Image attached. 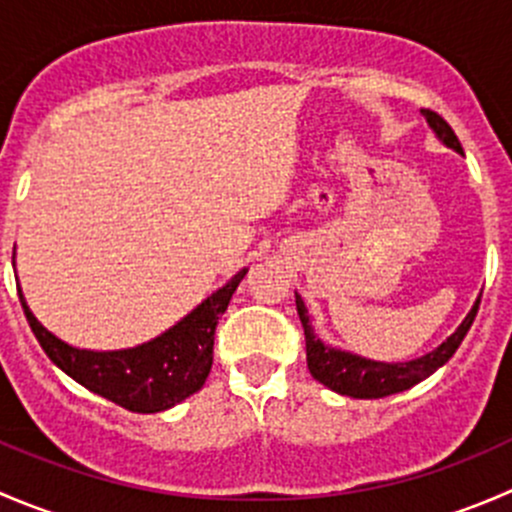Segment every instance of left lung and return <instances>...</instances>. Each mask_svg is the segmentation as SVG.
<instances>
[{
  "instance_id": "1",
  "label": "left lung",
  "mask_w": 512,
  "mask_h": 512,
  "mask_svg": "<svg viewBox=\"0 0 512 512\" xmlns=\"http://www.w3.org/2000/svg\"><path fill=\"white\" fill-rule=\"evenodd\" d=\"M421 113L426 116L428 126L433 128V133H436L448 148L463 153L461 141H458V136L453 133V128L448 126L436 111L423 108ZM294 302H297L299 322H302L304 327L309 374H312L319 384H324L327 389L337 391V394L342 396H352V399H384V396L411 389V386L418 384V381H423L426 376H431L438 366H443L453 354H456V349L461 347L463 337H466L468 329H471L473 319H476L480 297L476 299L471 312H468V317L461 322V327H458L456 332L441 344V347L433 349V352L426 356H418V359H411V361H396V364L364 359V356L359 354L342 352V349H334L329 347V344H324L322 339H317V334H314L307 307H304L302 297H299L297 292H294Z\"/></svg>"
}]
</instances>
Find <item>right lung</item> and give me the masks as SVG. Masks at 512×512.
<instances>
[{"label": "right lung", "instance_id": "obj_1", "mask_svg": "<svg viewBox=\"0 0 512 512\" xmlns=\"http://www.w3.org/2000/svg\"><path fill=\"white\" fill-rule=\"evenodd\" d=\"M245 275L247 270L237 272L225 287L210 294L188 317L180 319L160 337L116 352H91L61 342L49 329L41 327L24 302L22 289L19 302L36 342L76 384L133 414H158L203 389L213 366L215 327Z\"/></svg>", "mask_w": 512, "mask_h": 512}]
</instances>
